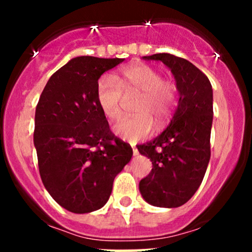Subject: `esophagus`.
Segmentation results:
<instances>
[{"instance_id":"obj_1","label":"esophagus","mask_w":252,"mask_h":252,"mask_svg":"<svg viewBox=\"0 0 252 252\" xmlns=\"http://www.w3.org/2000/svg\"><path fill=\"white\" fill-rule=\"evenodd\" d=\"M132 153H134V155H137V154H138L137 149H136V148H135V147H132Z\"/></svg>"}]
</instances>
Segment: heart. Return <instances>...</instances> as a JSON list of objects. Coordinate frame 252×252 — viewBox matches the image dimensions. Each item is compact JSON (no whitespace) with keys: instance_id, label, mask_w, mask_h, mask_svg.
Returning <instances> with one entry per match:
<instances>
[{"instance_id":"heart-1","label":"heart","mask_w":252,"mask_h":252,"mask_svg":"<svg viewBox=\"0 0 252 252\" xmlns=\"http://www.w3.org/2000/svg\"><path fill=\"white\" fill-rule=\"evenodd\" d=\"M137 94L132 105L136 114L122 117L114 126L115 132L128 141L146 138L154 129H161L178 105L179 90L174 82L163 79L160 71L147 63H137L120 74L103 76L97 85V102L109 120L122 112L124 97Z\"/></svg>"}]
</instances>
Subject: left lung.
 <instances>
[{
    "mask_svg": "<svg viewBox=\"0 0 252 252\" xmlns=\"http://www.w3.org/2000/svg\"><path fill=\"white\" fill-rule=\"evenodd\" d=\"M143 59L160 60L168 66L180 98L167 129L137 146L153 163L152 172L140 181V192L153 206L179 207L194 195L211 158L212 85L204 72L184 58L158 53Z\"/></svg>",
    "mask_w": 252,
    "mask_h": 252,
    "instance_id": "8db88e82",
    "label": "left lung"
}]
</instances>
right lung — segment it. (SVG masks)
I'll return each instance as SVG.
<instances>
[{
	"label": "right lung",
	"instance_id": "obj_1",
	"mask_svg": "<svg viewBox=\"0 0 252 252\" xmlns=\"http://www.w3.org/2000/svg\"><path fill=\"white\" fill-rule=\"evenodd\" d=\"M124 59L77 57L52 74L35 110L34 146L43 186L73 213L99 210L132 156L97 102L98 79Z\"/></svg>",
	"mask_w": 252,
	"mask_h": 252
}]
</instances>
